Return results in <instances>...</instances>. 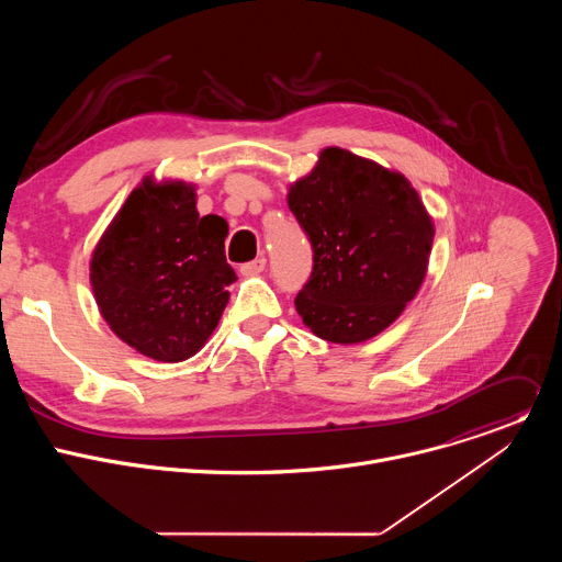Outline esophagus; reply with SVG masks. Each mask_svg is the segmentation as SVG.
Returning <instances> with one entry per match:
<instances>
[{
	"instance_id": "1",
	"label": "esophagus",
	"mask_w": 562,
	"mask_h": 562,
	"mask_svg": "<svg viewBox=\"0 0 562 562\" xmlns=\"http://www.w3.org/2000/svg\"><path fill=\"white\" fill-rule=\"evenodd\" d=\"M265 267H267V260H265V258H258V260H254V262H247V265L239 267V273L247 276V278H254V276H260V273L265 271Z\"/></svg>"
}]
</instances>
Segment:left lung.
<instances>
[{
  "label": "left lung",
  "instance_id": "left-lung-1",
  "mask_svg": "<svg viewBox=\"0 0 562 562\" xmlns=\"http://www.w3.org/2000/svg\"><path fill=\"white\" fill-rule=\"evenodd\" d=\"M291 213L313 247L295 297L302 323L327 342L358 345L393 325L427 276L434 220L414 184L340 146L289 187Z\"/></svg>",
  "mask_w": 562,
  "mask_h": 562
}]
</instances>
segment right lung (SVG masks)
Here are the masks:
<instances>
[{
    "label": "right lung",
    "mask_w": 562,
    "mask_h": 562,
    "mask_svg": "<svg viewBox=\"0 0 562 562\" xmlns=\"http://www.w3.org/2000/svg\"><path fill=\"white\" fill-rule=\"evenodd\" d=\"M195 184L144 176L91 254V289L109 329L157 362L195 356L215 331L235 271L228 224L198 213Z\"/></svg>",
    "instance_id": "obj_1"
}]
</instances>
